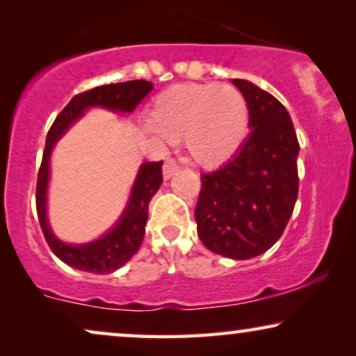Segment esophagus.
<instances>
[{
	"label": "esophagus",
	"instance_id": "esophagus-1",
	"mask_svg": "<svg viewBox=\"0 0 356 356\" xmlns=\"http://www.w3.org/2000/svg\"><path fill=\"white\" fill-rule=\"evenodd\" d=\"M178 170H179V165L177 163V160L168 159L167 162H165V165H163V178L165 179H170L175 173L178 172Z\"/></svg>",
	"mask_w": 356,
	"mask_h": 356
}]
</instances>
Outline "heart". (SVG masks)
<instances>
[{
	"label": "heart",
	"instance_id": "1",
	"mask_svg": "<svg viewBox=\"0 0 356 356\" xmlns=\"http://www.w3.org/2000/svg\"><path fill=\"white\" fill-rule=\"evenodd\" d=\"M152 123L168 140L184 139L194 162L217 167L240 149L250 126V106L230 84H178L155 97Z\"/></svg>",
	"mask_w": 356,
	"mask_h": 356
}]
</instances>
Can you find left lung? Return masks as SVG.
<instances>
[{
  "instance_id": "1",
  "label": "left lung",
  "mask_w": 356,
  "mask_h": 356,
  "mask_svg": "<svg viewBox=\"0 0 356 356\" xmlns=\"http://www.w3.org/2000/svg\"><path fill=\"white\" fill-rule=\"evenodd\" d=\"M250 106L251 133L232 160L201 175L196 211L204 246L251 259L275 245L298 196L300 144L285 106L251 82L233 79Z\"/></svg>"
}]
</instances>
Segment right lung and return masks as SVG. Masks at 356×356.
Here are the masks:
<instances>
[{
	"mask_svg": "<svg viewBox=\"0 0 356 356\" xmlns=\"http://www.w3.org/2000/svg\"><path fill=\"white\" fill-rule=\"evenodd\" d=\"M150 90H152V82L139 79L99 86L90 90L81 92V94L72 97L70 104L61 110V113L56 116L50 131H48L45 150H43L42 163L37 177V216L43 236H45L50 250L63 262L74 267V269L92 272V274H111V272L126 264L138 252L145 235L149 202L163 181V160L143 163L138 178H136L128 207H126L120 222L113 227V230L94 243L72 246L58 240L51 233L47 222V184L48 172H50L48 170V160H50L53 145L77 118H81L82 113L89 106H105L108 110L133 111Z\"/></svg>",
	"mask_w": 356,
	"mask_h": 356,
	"instance_id": "right-lung-1",
	"label": "right lung"
}]
</instances>
